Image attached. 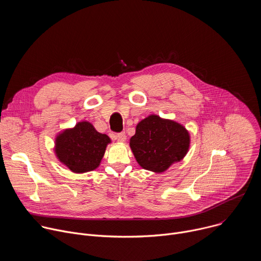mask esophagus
<instances>
[{"label":"esophagus","instance_id":"34e87169","mask_svg":"<svg viewBox=\"0 0 261 261\" xmlns=\"http://www.w3.org/2000/svg\"><path fill=\"white\" fill-rule=\"evenodd\" d=\"M111 137H113L114 139H116V140H118L119 142H125L126 141V138H127V136H126V134L124 133V132H122V133H118V134H111Z\"/></svg>","mask_w":261,"mask_h":261}]
</instances>
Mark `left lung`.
<instances>
[{
	"label": "left lung",
	"instance_id": "8db88e82",
	"mask_svg": "<svg viewBox=\"0 0 261 261\" xmlns=\"http://www.w3.org/2000/svg\"><path fill=\"white\" fill-rule=\"evenodd\" d=\"M130 147L143 169L162 173L187 155L190 134L175 121L151 115L137 124Z\"/></svg>",
	"mask_w": 261,
	"mask_h": 261
}]
</instances>
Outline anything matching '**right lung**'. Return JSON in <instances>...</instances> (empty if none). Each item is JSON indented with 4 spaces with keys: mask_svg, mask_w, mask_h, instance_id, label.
<instances>
[{
    "mask_svg": "<svg viewBox=\"0 0 261 261\" xmlns=\"http://www.w3.org/2000/svg\"><path fill=\"white\" fill-rule=\"evenodd\" d=\"M111 140L99 133L88 121L60 132L55 140V154L59 161L74 173H85L99 167Z\"/></svg>",
    "mask_w": 261,
    "mask_h": 261,
    "instance_id": "obj_1",
    "label": "right lung"
}]
</instances>
